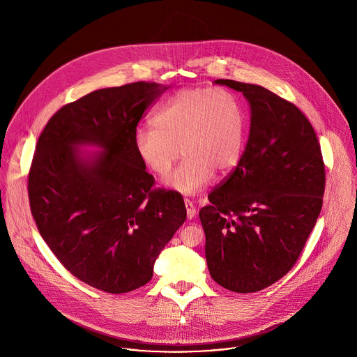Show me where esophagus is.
<instances>
[{
  "mask_svg": "<svg viewBox=\"0 0 357 357\" xmlns=\"http://www.w3.org/2000/svg\"><path fill=\"white\" fill-rule=\"evenodd\" d=\"M185 208H186V216L188 219H193L196 215V209L193 206V203L189 199H185Z\"/></svg>",
  "mask_w": 357,
  "mask_h": 357,
  "instance_id": "34e87169",
  "label": "esophagus"
}]
</instances>
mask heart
Segmentation results:
<instances>
[{
	"mask_svg": "<svg viewBox=\"0 0 357 357\" xmlns=\"http://www.w3.org/2000/svg\"><path fill=\"white\" fill-rule=\"evenodd\" d=\"M151 126L134 131L135 154L158 176H165L182 154L183 162L167 179L181 193L199 192L215 172L226 175L241 161L247 117L240 100L226 89H181L160 107Z\"/></svg>",
	"mask_w": 357,
	"mask_h": 357,
	"instance_id": "heart-1",
	"label": "heart"
}]
</instances>
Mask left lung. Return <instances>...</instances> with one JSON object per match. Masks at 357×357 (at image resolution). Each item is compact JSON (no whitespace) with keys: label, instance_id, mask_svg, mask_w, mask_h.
<instances>
[{"label":"left lung","instance_id":"1","mask_svg":"<svg viewBox=\"0 0 357 357\" xmlns=\"http://www.w3.org/2000/svg\"><path fill=\"white\" fill-rule=\"evenodd\" d=\"M248 100L250 134L240 164L199 211L212 278L248 294L296 263L322 209L325 164L310 120L266 87L218 79Z\"/></svg>","mask_w":357,"mask_h":357}]
</instances>
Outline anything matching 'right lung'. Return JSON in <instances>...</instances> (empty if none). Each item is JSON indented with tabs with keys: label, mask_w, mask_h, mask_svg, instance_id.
I'll return each instance as SVG.
<instances>
[{
	"label": "right lung",
	"mask_w": 357,
	"mask_h": 357,
	"mask_svg": "<svg viewBox=\"0 0 357 357\" xmlns=\"http://www.w3.org/2000/svg\"><path fill=\"white\" fill-rule=\"evenodd\" d=\"M167 89L135 82L91 91L50 117L36 142L28 175L36 227L62 266L100 291L145 285L186 219L182 196L152 189L132 145L144 112ZM77 144L104 151L83 155Z\"/></svg>",
	"instance_id": "obj_1"
}]
</instances>
